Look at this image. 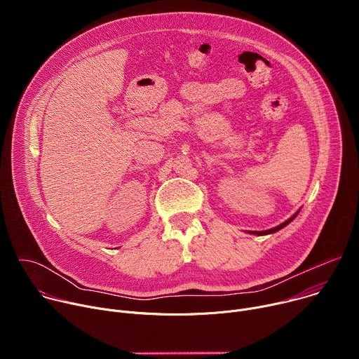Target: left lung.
I'll use <instances>...</instances> for the list:
<instances>
[{
	"label": "left lung",
	"mask_w": 359,
	"mask_h": 359,
	"mask_svg": "<svg viewBox=\"0 0 359 359\" xmlns=\"http://www.w3.org/2000/svg\"><path fill=\"white\" fill-rule=\"evenodd\" d=\"M299 213V210L295 213V215H292L288 220H285L284 223H281L280 226H277V227H273V229H269V230H263V231H247L248 234H254V236H267V234H273V233H276V231H278V230H281L283 227H285L287 224H290L295 217H297V215Z\"/></svg>",
	"instance_id": "obj_1"
}]
</instances>
